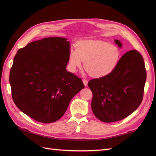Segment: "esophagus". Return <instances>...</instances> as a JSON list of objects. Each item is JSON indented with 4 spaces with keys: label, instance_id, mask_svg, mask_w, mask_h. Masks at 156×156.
Wrapping results in <instances>:
<instances>
[{
    "label": "esophagus",
    "instance_id": "obj_1",
    "mask_svg": "<svg viewBox=\"0 0 156 156\" xmlns=\"http://www.w3.org/2000/svg\"><path fill=\"white\" fill-rule=\"evenodd\" d=\"M83 84H84V85L85 86V87H87V84H88V81H87L86 79H83Z\"/></svg>",
    "mask_w": 156,
    "mask_h": 156
}]
</instances>
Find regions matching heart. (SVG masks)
<instances>
[{
    "label": "heart",
    "instance_id": "1",
    "mask_svg": "<svg viewBox=\"0 0 156 156\" xmlns=\"http://www.w3.org/2000/svg\"><path fill=\"white\" fill-rule=\"evenodd\" d=\"M120 51L116 46L101 40H84L78 42L75 50L71 49L68 68L75 72L82 66L92 77L100 78L110 74L119 62Z\"/></svg>",
    "mask_w": 156,
    "mask_h": 156
}]
</instances>
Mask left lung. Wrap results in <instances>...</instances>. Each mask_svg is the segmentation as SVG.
Masks as SVG:
<instances>
[{
	"label": "left lung",
	"instance_id": "obj_1",
	"mask_svg": "<svg viewBox=\"0 0 156 156\" xmlns=\"http://www.w3.org/2000/svg\"><path fill=\"white\" fill-rule=\"evenodd\" d=\"M120 48L121 42L115 40ZM146 72L143 56L136 50L127 52L108 75L89 81L92 109L97 119L113 122L133 113L142 102Z\"/></svg>",
	"mask_w": 156,
	"mask_h": 156
}]
</instances>
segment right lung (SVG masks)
Wrapping results in <instances>:
<instances>
[{
	"instance_id": "add662e5",
	"label": "right lung",
	"mask_w": 156,
	"mask_h": 156,
	"mask_svg": "<svg viewBox=\"0 0 156 156\" xmlns=\"http://www.w3.org/2000/svg\"><path fill=\"white\" fill-rule=\"evenodd\" d=\"M69 49L66 38L45 37L19 49L13 58L9 79L13 100L37 122L59 120L84 88L81 79L66 69Z\"/></svg>"
}]
</instances>
